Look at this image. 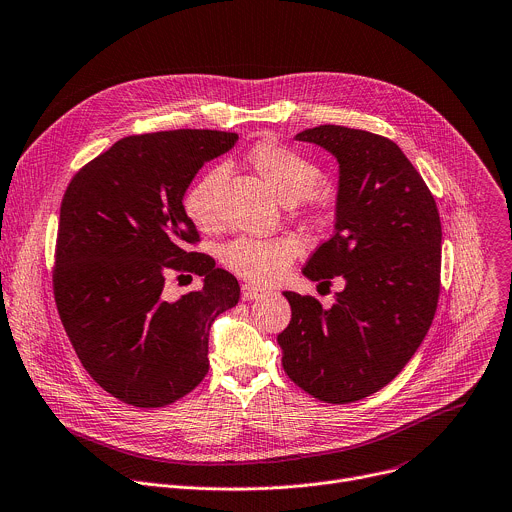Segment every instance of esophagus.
Wrapping results in <instances>:
<instances>
[{
	"mask_svg": "<svg viewBox=\"0 0 512 512\" xmlns=\"http://www.w3.org/2000/svg\"><path fill=\"white\" fill-rule=\"evenodd\" d=\"M266 291H262L260 287H254V285H242V297L246 301H254V299H260Z\"/></svg>",
	"mask_w": 512,
	"mask_h": 512,
	"instance_id": "esophagus-1",
	"label": "esophagus"
}]
</instances>
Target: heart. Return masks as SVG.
Returning <instances> with one entry per match:
<instances>
[{
    "mask_svg": "<svg viewBox=\"0 0 512 512\" xmlns=\"http://www.w3.org/2000/svg\"><path fill=\"white\" fill-rule=\"evenodd\" d=\"M246 164L270 187V191L285 203H305V217L317 227H327L333 221L331 203L313 189L321 179V168L299 150L276 142L260 140L246 152ZM225 177L221 166H211L189 185L183 197L187 217L201 232L217 230L219 185ZM301 244L291 236L276 238H236L221 248V262L234 274L268 285L280 278L297 260Z\"/></svg>",
    "mask_w": 512,
    "mask_h": 512,
    "instance_id": "heart-1",
    "label": "heart"
}]
</instances>
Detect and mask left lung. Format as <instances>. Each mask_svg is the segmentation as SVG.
Here are the masks:
<instances>
[{
	"instance_id": "left-lung-1",
	"label": "left lung",
	"mask_w": 512,
	"mask_h": 512,
	"mask_svg": "<svg viewBox=\"0 0 512 512\" xmlns=\"http://www.w3.org/2000/svg\"><path fill=\"white\" fill-rule=\"evenodd\" d=\"M339 162L335 234L303 268L346 280L331 309L285 291L278 335L287 376L323 403H356L386 386L427 335L441 291V219L417 168L392 140L346 126L297 134Z\"/></svg>"
}]
</instances>
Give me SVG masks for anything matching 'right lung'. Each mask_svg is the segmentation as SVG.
<instances>
[{
    "label": "right lung",
    "instance_id": "1",
    "mask_svg": "<svg viewBox=\"0 0 512 512\" xmlns=\"http://www.w3.org/2000/svg\"><path fill=\"white\" fill-rule=\"evenodd\" d=\"M236 140L217 130L126 136L65 191L56 309L83 368L126 405L160 409L189 394L209 370L211 323L240 301L236 276L189 250L199 232L183 207L199 168ZM166 271L199 273L204 287L168 302Z\"/></svg>",
    "mask_w": 512,
    "mask_h": 512
}]
</instances>
